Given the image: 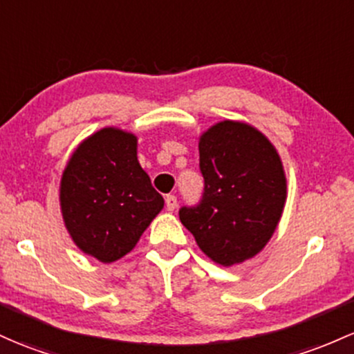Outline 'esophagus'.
I'll use <instances>...</instances> for the list:
<instances>
[{
	"instance_id": "34e87169",
	"label": "esophagus",
	"mask_w": 354,
	"mask_h": 354,
	"mask_svg": "<svg viewBox=\"0 0 354 354\" xmlns=\"http://www.w3.org/2000/svg\"><path fill=\"white\" fill-rule=\"evenodd\" d=\"M165 201H166V208H168L169 212H173V209L178 207V200L174 195H168L165 198Z\"/></svg>"
}]
</instances>
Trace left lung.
<instances>
[{"instance_id": "1", "label": "left lung", "mask_w": 354, "mask_h": 354, "mask_svg": "<svg viewBox=\"0 0 354 354\" xmlns=\"http://www.w3.org/2000/svg\"><path fill=\"white\" fill-rule=\"evenodd\" d=\"M200 203L181 207V223L216 263L230 267L269 242L286 203V174L275 147L255 127L215 124L200 138Z\"/></svg>"}]
</instances>
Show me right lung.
<instances>
[{
  "label": "right lung",
  "mask_w": 354,
  "mask_h": 354,
  "mask_svg": "<svg viewBox=\"0 0 354 354\" xmlns=\"http://www.w3.org/2000/svg\"><path fill=\"white\" fill-rule=\"evenodd\" d=\"M136 149L134 134L106 127L77 147L62 176L65 227L80 250L104 263L133 250L165 207Z\"/></svg>",
  "instance_id": "1"
}]
</instances>
